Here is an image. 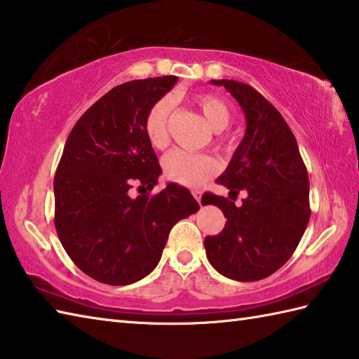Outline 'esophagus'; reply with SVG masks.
I'll list each match as a JSON object with an SVG mask.
<instances>
[{"label":"esophagus","instance_id":"obj_1","mask_svg":"<svg viewBox=\"0 0 359 359\" xmlns=\"http://www.w3.org/2000/svg\"><path fill=\"white\" fill-rule=\"evenodd\" d=\"M193 196H194V199L201 203V201H202V191H199V189H193Z\"/></svg>","mask_w":359,"mask_h":359}]
</instances>
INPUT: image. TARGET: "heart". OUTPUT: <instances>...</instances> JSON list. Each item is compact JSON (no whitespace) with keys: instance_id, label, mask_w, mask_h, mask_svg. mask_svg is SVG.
<instances>
[{"instance_id":"obj_1","label":"heart","mask_w":359,"mask_h":359,"mask_svg":"<svg viewBox=\"0 0 359 359\" xmlns=\"http://www.w3.org/2000/svg\"><path fill=\"white\" fill-rule=\"evenodd\" d=\"M210 126L215 131H222L231 123L233 111L226 102L212 94H201L194 98ZM172 108L170 98H160L147 112L143 131L152 148L165 149L168 144V117ZM222 148H230V140L224 135L217 137ZM219 170L217 160L205 152H189L174 149L163 158V172L168 180L184 187H199L212 177Z\"/></svg>"}]
</instances>
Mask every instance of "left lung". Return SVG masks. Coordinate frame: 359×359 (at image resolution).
I'll return each mask as SVG.
<instances>
[{"label":"left lung","instance_id":"8db88e82","mask_svg":"<svg viewBox=\"0 0 359 359\" xmlns=\"http://www.w3.org/2000/svg\"><path fill=\"white\" fill-rule=\"evenodd\" d=\"M230 93L247 118V131L225 172L216 180L248 197L241 208L226 197L207 194L202 205L222 210L226 222L205 238L210 264L224 276L253 282L284 265L299 243L310 219L309 174L297 142L280 112L250 85L212 80Z\"/></svg>","mask_w":359,"mask_h":359}]
</instances>
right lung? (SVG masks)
Masks as SVG:
<instances>
[{
	"label": "right lung",
	"instance_id": "add662e5",
	"mask_svg": "<svg viewBox=\"0 0 359 359\" xmlns=\"http://www.w3.org/2000/svg\"><path fill=\"white\" fill-rule=\"evenodd\" d=\"M175 75L112 88L83 114L67 137L53 179L55 230L67 256L93 279L128 285L156 269L171 228L199 210L177 184L157 185L162 168L143 131L149 108Z\"/></svg>",
	"mask_w": 359,
	"mask_h": 359
}]
</instances>
